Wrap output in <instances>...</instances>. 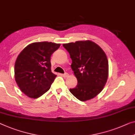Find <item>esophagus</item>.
<instances>
[{
    "label": "esophagus",
    "instance_id": "34e87169",
    "mask_svg": "<svg viewBox=\"0 0 135 135\" xmlns=\"http://www.w3.org/2000/svg\"><path fill=\"white\" fill-rule=\"evenodd\" d=\"M62 76H63V77H65V78L68 77V74L67 73H64V74H62Z\"/></svg>",
    "mask_w": 135,
    "mask_h": 135
}]
</instances>
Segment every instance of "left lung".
<instances>
[{"mask_svg": "<svg viewBox=\"0 0 135 135\" xmlns=\"http://www.w3.org/2000/svg\"><path fill=\"white\" fill-rule=\"evenodd\" d=\"M72 60L71 67L77 78L71 93L81 101L96 97L103 90L108 76L106 54L98 44L89 40L64 44Z\"/></svg>", "mask_w": 135, "mask_h": 135, "instance_id": "8db88e82", "label": "left lung"}]
</instances>
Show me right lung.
Segmentation results:
<instances>
[{
	"label": "right lung",
	"instance_id": "add662e5",
	"mask_svg": "<svg viewBox=\"0 0 135 135\" xmlns=\"http://www.w3.org/2000/svg\"><path fill=\"white\" fill-rule=\"evenodd\" d=\"M61 44L40 42L29 44L15 62V78L20 90L33 99L50 89L57 75L51 72L50 57Z\"/></svg>",
	"mask_w": 135,
	"mask_h": 135
}]
</instances>
